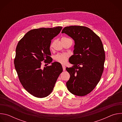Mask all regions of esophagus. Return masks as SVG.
Instances as JSON below:
<instances>
[{"label":"esophagus","mask_w":122,"mask_h":122,"mask_svg":"<svg viewBox=\"0 0 122 122\" xmlns=\"http://www.w3.org/2000/svg\"><path fill=\"white\" fill-rule=\"evenodd\" d=\"M62 67H63V71H65L66 70V66H64V65H62Z\"/></svg>","instance_id":"obj_1"}]
</instances>
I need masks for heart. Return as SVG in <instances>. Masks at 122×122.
<instances>
[{
	"mask_svg": "<svg viewBox=\"0 0 122 122\" xmlns=\"http://www.w3.org/2000/svg\"><path fill=\"white\" fill-rule=\"evenodd\" d=\"M66 39H69V38H67L66 37H63L61 39V41H63ZM53 42H52L50 45V47H51L53 46ZM68 56L66 54H58L56 55L55 57V60L57 62H59L61 64H65L67 61Z\"/></svg>",
	"mask_w": 122,
	"mask_h": 122,
	"instance_id": "b5f03b06",
	"label": "heart"
}]
</instances>
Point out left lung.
<instances>
[{"label": "left lung", "mask_w": 122, "mask_h": 122, "mask_svg": "<svg viewBox=\"0 0 122 122\" xmlns=\"http://www.w3.org/2000/svg\"><path fill=\"white\" fill-rule=\"evenodd\" d=\"M75 41L74 55L66 68L70 79L66 85L68 91L78 96L92 92L99 81L104 71L105 54L99 37L89 28L79 25L66 26L62 30Z\"/></svg>", "instance_id": "obj_1"}]
</instances>
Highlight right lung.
Wrapping results in <instances>:
<instances>
[{
  "label": "right lung",
  "mask_w": 122,
  "mask_h": 122,
  "mask_svg": "<svg viewBox=\"0 0 122 122\" xmlns=\"http://www.w3.org/2000/svg\"><path fill=\"white\" fill-rule=\"evenodd\" d=\"M62 27L40 28L30 30L19 41L14 60L15 69L23 87L31 95L43 98L53 91L63 71L60 63L54 62L42 68L41 62L50 64L51 41Z\"/></svg>",
  "instance_id": "obj_1"
}]
</instances>
